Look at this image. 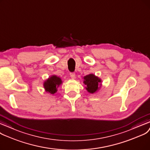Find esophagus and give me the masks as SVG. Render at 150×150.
Segmentation results:
<instances>
[{"label": "esophagus", "mask_w": 150, "mask_h": 150, "mask_svg": "<svg viewBox=\"0 0 150 150\" xmlns=\"http://www.w3.org/2000/svg\"><path fill=\"white\" fill-rule=\"evenodd\" d=\"M70 77H71V78L72 79H74L75 78H76V74H75V73H70Z\"/></svg>", "instance_id": "1"}]
</instances>
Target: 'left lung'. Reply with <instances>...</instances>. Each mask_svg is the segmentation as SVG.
<instances>
[{
    "label": "left lung",
    "instance_id": "left-lung-1",
    "mask_svg": "<svg viewBox=\"0 0 150 150\" xmlns=\"http://www.w3.org/2000/svg\"><path fill=\"white\" fill-rule=\"evenodd\" d=\"M83 83L86 85L85 89L91 94H94L100 89L102 86V80L94 74H90L83 77Z\"/></svg>",
    "mask_w": 150,
    "mask_h": 150
}]
</instances>
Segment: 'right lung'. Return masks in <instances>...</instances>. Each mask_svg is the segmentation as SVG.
Here are the masks:
<instances>
[{
	"mask_svg": "<svg viewBox=\"0 0 150 150\" xmlns=\"http://www.w3.org/2000/svg\"><path fill=\"white\" fill-rule=\"evenodd\" d=\"M62 84V81L60 77L56 75H52L47 79L43 83L45 90L47 93L54 95L57 92V89Z\"/></svg>",
	"mask_w": 150,
	"mask_h": 150,
	"instance_id": "add662e5",
	"label": "right lung"
}]
</instances>
